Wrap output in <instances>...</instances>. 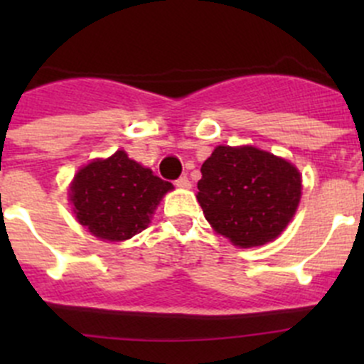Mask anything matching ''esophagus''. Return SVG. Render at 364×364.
Segmentation results:
<instances>
[{"mask_svg":"<svg viewBox=\"0 0 364 364\" xmlns=\"http://www.w3.org/2000/svg\"><path fill=\"white\" fill-rule=\"evenodd\" d=\"M174 185L178 186V188H190V179L186 178V176H181V178L176 179Z\"/></svg>","mask_w":364,"mask_h":364,"instance_id":"1","label":"esophagus"}]
</instances>
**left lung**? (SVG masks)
Returning a JSON list of instances; mask_svg holds the SVG:
<instances>
[{
  "label": "left lung",
  "mask_w": 364,
  "mask_h": 364,
  "mask_svg": "<svg viewBox=\"0 0 364 364\" xmlns=\"http://www.w3.org/2000/svg\"><path fill=\"white\" fill-rule=\"evenodd\" d=\"M200 172L197 200L205 220L237 247L273 241L299 204V171L287 160L252 146H218Z\"/></svg>",
  "instance_id": "8db88e82"
}]
</instances>
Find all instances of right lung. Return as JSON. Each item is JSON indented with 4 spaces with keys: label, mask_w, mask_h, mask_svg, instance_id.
Returning a JSON list of instances; mask_svg holds the SVG:
<instances>
[{
    "label": "right lung",
    "mask_w": 364,
    "mask_h": 364,
    "mask_svg": "<svg viewBox=\"0 0 364 364\" xmlns=\"http://www.w3.org/2000/svg\"><path fill=\"white\" fill-rule=\"evenodd\" d=\"M172 190L124 151L80 168L70 186V200L80 225L100 240L124 241L148 227L164 193Z\"/></svg>",
    "instance_id": "obj_1"
}]
</instances>
